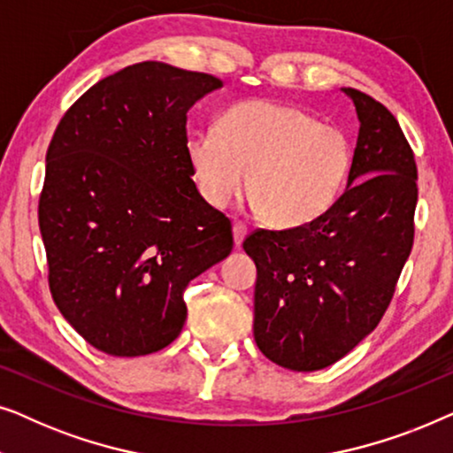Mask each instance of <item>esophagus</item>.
<instances>
[{"label":"esophagus","mask_w":453,"mask_h":453,"mask_svg":"<svg viewBox=\"0 0 453 453\" xmlns=\"http://www.w3.org/2000/svg\"><path fill=\"white\" fill-rule=\"evenodd\" d=\"M233 237H234V245L241 247L243 239L247 237V225H243V222H234V225H233Z\"/></svg>","instance_id":"34e87169"}]
</instances>
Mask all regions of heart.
I'll use <instances>...</instances> for the list:
<instances>
[{"instance_id":"obj_1","label":"heart","mask_w":453,"mask_h":453,"mask_svg":"<svg viewBox=\"0 0 453 453\" xmlns=\"http://www.w3.org/2000/svg\"><path fill=\"white\" fill-rule=\"evenodd\" d=\"M185 152L212 206H231L250 174L253 203L276 226H303L324 216L342 194L352 163L342 127L274 101L233 104L219 127L191 129Z\"/></svg>"}]
</instances>
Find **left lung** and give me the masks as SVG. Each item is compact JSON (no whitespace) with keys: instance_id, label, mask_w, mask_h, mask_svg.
Masks as SVG:
<instances>
[{"instance_id":"8db88e82","label":"left lung","mask_w":453,"mask_h":453,"mask_svg":"<svg viewBox=\"0 0 453 453\" xmlns=\"http://www.w3.org/2000/svg\"><path fill=\"white\" fill-rule=\"evenodd\" d=\"M342 90L361 123L344 194L309 225L243 241L257 268L253 338L290 371L330 367L375 330L414 241L412 148L381 103Z\"/></svg>"}]
</instances>
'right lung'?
I'll return each mask as SVG.
<instances>
[{
  "label": "right lung",
  "instance_id": "right-lung-1",
  "mask_svg": "<svg viewBox=\"0 0 453 453\" xmlns=\"http://www.w3.org/2000/svg\"><path fill=\"white\" fill-rule=\"evenodd\" d=\"M219 78L142 61L67 109L47 150L39 226L49 288L95 349L142 357L188 318L183 288L233 250L231 220L194 183L188 111Z\"/></svg>",
  "mask_w": 453,
  "mask_h": 453
}]
</instances>
